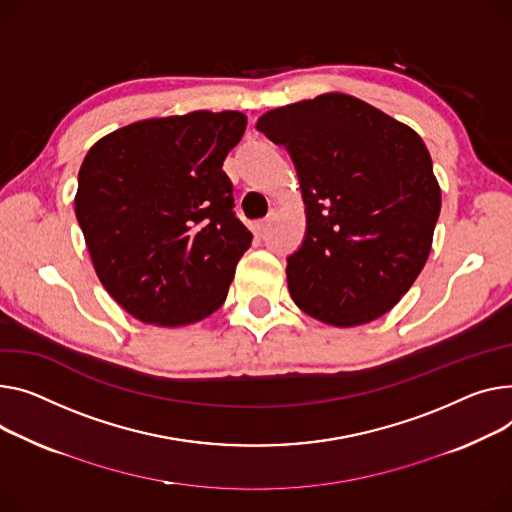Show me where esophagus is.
Returning <instances> with one entry per match:
<instances>
[{"mask_svg": "<svg viewBox=\"0 0 512 512\" xmlns=\"http://www.w3.org/2000/svg\"><path fill=\"white\" fill-rule=\"evenodd\" d=\"M267 228H269V220H259V222H253V224H251V232H253L257 238L265 236Z\"/></svg>", "mask_w": 512, "mask_h": 512, "instance_id": "obj_1", "label": "esophagus"}]
</instances>
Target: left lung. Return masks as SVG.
<instances>
[{
	"label": "left lung",
	"mask_w": 512,
	"mask_h": 512,
	"mask_svg": "<svg viewBox=\"0 0 512 512\" xmlns=\"http://www.w3.org/2000/svg\"><path fill=\"white\" fill-rule=\"evenodd\" d=\"M257 129L290 152L306 206L286 267L298 309L333 327L389 313L424 269L440 214L420 135L342 92L267 111Z\"/></svg>",
	"instance_id": "left-lung-1"
}]
</instances>
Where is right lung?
<instances>
[{
    "instance_id": "right-lung-1",
    "label": "right lung",
    "mask_w": 512,
    "mask_h": 512,
    "mask_svg": "<svg viewBox=\"0 0 512 512\" xmlns=\"http://www.w3.org/2000/svg\"><path fill=\"white\" fill-rule=\"evenodd\" d=\"M238 111L129 123L86 154L76 218L96 276L142 323L183 327L216 313L253 234L222 170L241 142Z\"/></svg>"
}]
</instances>
